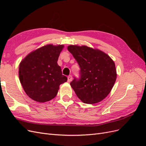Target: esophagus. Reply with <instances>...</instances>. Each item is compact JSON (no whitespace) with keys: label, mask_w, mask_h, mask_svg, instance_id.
Masks as SVG:
<instances>
[{"label":"esophagus","mask_w":146,"mask_h":146,"mask_svg":"<svg viewBox=\"0 0 146 146\" xmlns=\"http://www.w3.org/2000/svg\"><path fill=\"white\" fill-rule=\"evenodd\" d=\"M72 77L71 75H70V76H69L68 77V82H70L72 81Z\"/></svg>","instance_id":"obj_1"}]
</instances>
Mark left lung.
<instances>
[{
  "instance_id": "left-lung-1",
  "label": "left lung",
  "mask_w": 146,
  "mask_h": 146,
  "mask_svg": "<svg viewBox=\"0 0 146 146\" xmlns=\"http://www.w3.org/2000/svg\"><path fill=\"white\" fill-rule=\"evenodd\" d=\"M80 66V77L70 85L83 103H98L111 91L116 79V69L113 60L104 52L86 46L68 47Z\"/></svg>"
}]
</instances>
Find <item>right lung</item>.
<instances>
[{
  "label": "right lung",
  "instance_id": "obj_1",
  "mask_svg": "<svg viewBox=\"0 0 146 146\" xmlns=\"http://www.w3.org/2000/svg\"><path fill=\"white\" fill-rule=\"evenodd\" d=\"M63 45L48 44L29 54L19 65V77L24 90L32 99L45 102L54 99L59 86L68 80L57 64Z\"/></svg>",
  "mask_w": 146,
  "mask_h": 146
}]
</instances>
